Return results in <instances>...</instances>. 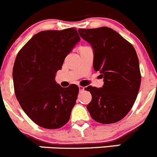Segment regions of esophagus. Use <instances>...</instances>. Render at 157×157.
Returning a JSON list of instances; mask_svg holds the SVG:
<instances>
[{
    "mask_svg": "<svg viewBox=\"0 0 157 157\" xmlns=\"http://www.w3.org/2000/svg\"><path fill=\"white\" fill-rule=\"evenodd\" d=\"M78 88H79V91H83V90L85 89V87H83V86H81V85H79V86H78Z\"/></svg>",
    "mask_w": 157,
    "mask_h": 157,
    "instance_id": "esophagus-1",
    "label": "esophagus"
}]
</instances>
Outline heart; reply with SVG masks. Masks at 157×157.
<instances>
[{
	"mask_svg": "<svg viewBox=\"0 0 157 157\" xmlns=\"http://www.w3.org/2000/svg\"><path fill=\"white\" fill-rule=\"evenodd\" d=\"M81 47H82V46H81Z\"/></svg>",
	"mask_w": 157,
	"mask_h": 157,
	"instance_id": "b5f03b06",
	"label": "heart"
}]
</instances>
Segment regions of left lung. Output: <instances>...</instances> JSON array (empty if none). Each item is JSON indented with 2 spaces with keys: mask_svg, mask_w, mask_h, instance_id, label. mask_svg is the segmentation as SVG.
Returning <instances> with one entry per match:
<instances>
[{
  "mask_svg": "<svg viewBox=\"0 0 157 157\" xmlns=\"http://www.w3.org/2000/svg\"><path fill=\"white\" fill-rule=\"evenodd\" d=\"M78 33L91 44L94 69L105 81L101 88H86L92 97L88 111L98 123H116L131 111L139 92L141 75L136 51L131 43L107 26L79 29Z\"/></svg>",
  "mask_w": 157,
  "mask_h": 157,
  "instance_id": "1",
  "label": "left lung"
}]
</instances>
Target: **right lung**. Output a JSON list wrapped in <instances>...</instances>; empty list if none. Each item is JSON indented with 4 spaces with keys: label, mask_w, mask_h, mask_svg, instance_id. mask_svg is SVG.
<instances>
[{
    "label": "right lung",
    "mask_w": 157,
    "mask_h": 157,
    "mask_svg": "<svg viewBox=\"0 0 157 157\" xmlns=\"http://www.w3.org/2000/svg\"><path fill=\"white\" fill-rule=\"evenodd\" d=\"M79 40L75 28L41 31L17 53L13 68L15 95L24 112L40 127L58 129L70 118L79 88L76 85L63 88L55 77Z\"/></svg>",
    "instance_id": "add662e5"
}]
</instances>
